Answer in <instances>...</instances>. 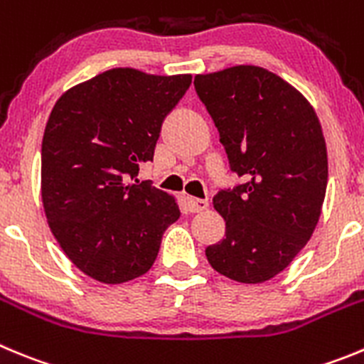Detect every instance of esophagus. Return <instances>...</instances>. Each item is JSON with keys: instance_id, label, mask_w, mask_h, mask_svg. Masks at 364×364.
Listing matches in <instances>:
<instances>
[{"instance_id": "1", "label": "esophagus", "mask_w": 364, "mask_h": 364, "mask_svg": "<svg viewBox=\"0 0 364 364\" xmlns=\"http://www.w3.org/2000/svg\"><path fill=\"white\" fill-rule=\"evenodd\" d=\"M186 208L192 213H199L203 210L208 208V201L205 199H196V198H186Z\"/></svg>"}]
</instances>
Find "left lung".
Listing matches in <instances>:
<instances>
[{
  "instance_id": "left-lung-1",
  "label": "left lung",
  "mask_w": 364,
  "mask_h": 364,
  "mask_svg": "<svg viewBox=\"0 0 364 364\" xmlns=\"http://www.w3.org/2000/svg\"><path fill=\"white\" fill-rule=\"evenodd\" d=\"M193 86L244 181L219 190L213 208L226 237L206 247L217 273L242 284L271 280L293 262L320 219L328 163L307 98L259 66L198 75Z\"/></svg>"
}]
</instances>
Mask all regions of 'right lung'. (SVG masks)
I'll list each match as a JSON object with an SVG mask.
<instances>
[{
    "label": "right lung",
    "mask_w": 364,
    "mask_h": 364,
    "mask_svg": "<svg viewBox=\"0 0 364 364\" xmlns=\"http://www.w3.org/2000/svg\"><path fill=\"white\" fill-rule=\"evenodd\" d=\"M190 84L192 75L113 68L68 90L50 113L41 149L44 213L68 259L102 284L147 273L163 232L181 215L174 198L136 176Z\"/></svg>",
    "instance_id": "obj_1"
}]
</instances>
